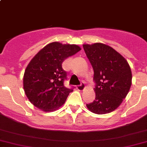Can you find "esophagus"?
<instances>
[{
  "mask_svg": "<svg viewBox=\"0 0 147 147\" xmlns=\"http://www.w3.org/2000/svg\"><path fill=\"white\" fill-rule=\"evenodd\" d=\"M84 88H85V85H84L83 83H82L81 85H78V86H77V89H78L79 91H82L84 90Z\"/></svg>",
  "mask_w": 147,
  "mask_h": 147,
  "instance_id": "esophagus-1",
  "label": "esophagus"
}]
</instances>
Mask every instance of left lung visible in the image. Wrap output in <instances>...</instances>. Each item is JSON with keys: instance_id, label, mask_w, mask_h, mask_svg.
Listing matches in <instances>:
<instances>
[{"instance_id": "left-lung-1", "label": "left lung", "mask_w": 147, "mask_h": 147, "mask_svg": "<svg viewBox=\"0 0 147 147\" xmlns=\"http://www.w3.org/2000/svg\"><path fill=\"white\" fill-rule=\"evenodd\" d=\"M83 49L94 70L95 98L86 104L92 113L105 114L121 104L129 92L132 74L126 59L111 47L102 43L84 44Z\"/></svg>"}]
</instances>
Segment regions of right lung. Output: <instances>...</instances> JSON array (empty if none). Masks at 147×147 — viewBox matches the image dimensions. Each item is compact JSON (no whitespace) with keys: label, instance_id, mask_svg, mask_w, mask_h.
I'll list each match as a JSON object with an SVG mask.
<instances>
[{"label":"right lung","instance_id":"add662e5","mask_svg":"<svg viewBox=\"0 0 147 147\" xmlns=\"http://www.w3.org/2000/svg\"><path fill=\"white\" fill-rule=\"evenodd\" d=\"M81 50L76 45L54 42L32 58L25 69L23 85L28 100L45 112L55 111L73 91L64 85L66 72L62 62Z\"/></svg>","mask_w":147,"mask_h":147}]
</instances>
